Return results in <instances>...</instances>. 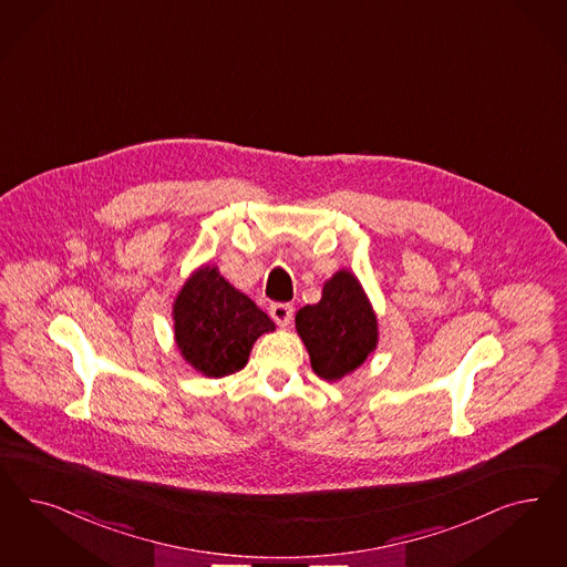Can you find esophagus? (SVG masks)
Wrapping results in <instances>:
<instances>
[{
  "label": "esophagus",
  "mask_w": 567,
  "mask_h": 567,
  "mask_svg": "<svg viewBox=\"0 0 567 567\" xmlns=\"http://www.w3.org/2000/svg\"><path fill=\"white\" fill-rule=\"evenodd\" d=\"M269 312H271V317H274V321L277 326L286 328V326L292 321L293 307L292 305H288V302H274Z\"/></svg>",
  "instance_id": "obj_1"
}]
</instances>
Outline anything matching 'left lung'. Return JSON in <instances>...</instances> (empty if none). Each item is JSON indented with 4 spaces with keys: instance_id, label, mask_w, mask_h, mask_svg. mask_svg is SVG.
I'll return each instance as SVG.
<instances>
[{
    "instance_id": "8db88e82",
    "label": "left lung",
    "mask_w": 567,
    "mask_h": 567,
    "mask_svg": "<svg viewBox=\"0 0 567 567\" xmlns=\"http://www.w3.org/2000/svg\"><path fill=\"white\" fill-rule=\"evenodd\" d=\"M296 329L311 354L312 371L329 382L354 371L378 342L375 315L348 271L329 279L317 305L298 311Z\"/></svg>"
}]
</instances>
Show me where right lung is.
Returning <instances> with one entry per match:
<instances>
[{
    "label": "right lung",
    "instance_id": "1",
    "mask_svg": "<svg viewBox=\"0 0 567 567\" xmlns=\"http://www.w3.org/2000/svg\"><path fill=\"white\" fill-rule=\"evenodd\" d=\"M175 338L185 361L204 375L223 378L248 363L256 338L275 323L229 286L217 269L202 267L175 300Z\"/></svg>",
    "mask_w": 567,
    "mask_h": 567
}]
</instances>
